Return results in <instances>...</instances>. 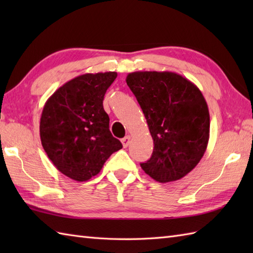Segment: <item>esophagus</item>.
Here are the masks:
<instances>
[{
  "label": "esophagus",
  "instance_id": "obj_1",
  "mask_svg": "<svg viewBox=\"0 0 253 253\" xmlns=\"http://www.w3.org/2000/svg\"><path fill=\"white\" fill-rule=\"evenodd\" d=\"M130 139H131V137H130L129 135H127L125 138H123V139H122V143H123L124 148H127L128 146H129V143H130Z\"/></svg>",
  "mask_w": 253,
  "mask_h": 253
}]
</instances>
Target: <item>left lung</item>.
I'll return each mask as SVG.
<instances>
[{"mask_svg": "<svg viewBox=\"0 0 253 253\" xmlns=\"http://www.w3.org/2000/svg\"><path fill=\"white\" fill-rule=\"evenodd\" d=\"M126 83L146 117L154 149L141 163L159 182L178 180L196 168L210 138V114L202 92L173 72H135Z\"/></svg>", "mask_w": 253, "mask_h": 253, "instance_id": "1", "label": "left lung"}]
</instances>
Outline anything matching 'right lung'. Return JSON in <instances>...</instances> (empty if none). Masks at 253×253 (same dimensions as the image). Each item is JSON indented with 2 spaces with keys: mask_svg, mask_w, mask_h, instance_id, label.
<instances>
[{
  "mask_svg": "<svg viewBox=\"0 0 253 253\" xmlns=\"http://www.w3.org/2000/svg\"><path fill=\"white\" fill-rule=\"evenodd\" d=\"M115 72L84 74L53 93L40 118V138L45 153L62 174L87 181L100 173L112 153L122 149L109 129L103 109Z\"/></svg>",
  "mask_w": 253,
  "mask_h": 253,
  "instance_id": "obj_1",
  "label": "right lung"
}]
</instances>
